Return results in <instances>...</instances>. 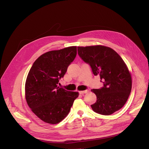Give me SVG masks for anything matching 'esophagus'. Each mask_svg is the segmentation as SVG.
<instances>
[{"mask_svg": "<svg viewBox=\"0 0 149 149\" xmlns=\"http://www.w3.org/2000/svg\"><path fill=\"white\" fill-rule=\"evenodd\" d=\"M88 92H89V90L86 89V90H85V91H80L79 92H80V94H84V93H88Z\"/></svg>", "mask_w": 149, "mask_h": 149, "instance_id": "esophagus-1", "label": "esophagus"}]
</instances>
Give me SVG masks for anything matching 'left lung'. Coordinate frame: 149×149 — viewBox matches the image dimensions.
<instances>
[{
    "instance_id": "obj_1",
    "label": "left lung",
    "mask_w": 149,
    "mask_h": 149,
    "mask_svg": "<svg viewBox=\"0 0 149 149\" xmlns=\"http://www.w3.org/2000/svg\"><path fill=\"white\" fill-rule=\"evenodd\" d=\"M80 58L89 64L94 75H99L103 87L91 91L97 96L92 110L109 115L119 111L126 103L132 89L129 70L119 54L109 47L95 45L78 46Z\"/></svg>"
}]
</instances>
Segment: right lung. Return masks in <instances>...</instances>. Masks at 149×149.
I'll return each instance as SVG.
<instances>
[{"label":"right lung","instance_id":"add662e5","mask_svg":"<svg viewBox=\"0 0 149 149\" xmlns=\"http://www.w3.org/2000/svg\"><path fill=\"white\" fill-rule=\"evenodd\" d=\"M76 55L77 46L47 52L34 61L29 70L25 83L26 102L45 123L54 124L61 121L79 95L78 92L58 86Z\"/></svg>","mask_w":149,"mask_h":149}]
</instances>
